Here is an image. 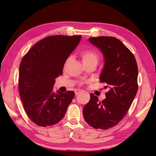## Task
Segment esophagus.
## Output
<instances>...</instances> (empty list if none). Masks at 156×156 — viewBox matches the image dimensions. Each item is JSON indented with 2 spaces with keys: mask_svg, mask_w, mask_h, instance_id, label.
<instances>
[{
  "mask_svg": "<svg viewBox=\"0 0 156 156\" xmlns=\"http://www.w3.org/2000/svg\"><path fill=\"white\" fill-rule=\"evenodd\" d=\"M83 91V90H76L75 93V95H78L80 93H81Z\"/></svg>",
  "mask_w": 156,
  "mask_h": 156,
  "instance_id": "esophagus-1",
  "label": "esophagus"
}]
</instances>
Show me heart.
<instances>
[{
	"mask_svg": "<svg viewBox=\"0 0 156 156\" xmlns=\"http://www.w3.org/2000/svg\"><path fill=\"white\" fill-rule=\"evenodd\" d=\"M80 56L83 63L90 62H98L99 56L97 52L93 50H84L80 52Z\"/></svg>",
	"mask_w": 156,
	"mask_h": 156,
	"instance_id": "1",
	"label": "heart"
}]
</instances>
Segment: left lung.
Here are the masks:
<instances>
[{"label":"left lung","instance_id":"obj_1","mask_svg":"<svg viewBox=\"0 0 156 156\" xmlns=\"http://www.w3.org/2000/svg\"><path fill=\"white\" fill-rule=\"evenodd\" d=\"M88 40L103 55L99 80L108 85L109 90L102 102L90 94V100L83 110V116L93 128L107 129L123 119L137 93L138 65L134 55L119 39L99 36Z\"/></svg>","mask_w":156,"mask_h":156}]
</instances>
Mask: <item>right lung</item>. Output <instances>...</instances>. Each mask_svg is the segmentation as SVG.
<instances>
[{
    "instance_id": "1",
    "label": "right lung",
    "mask_w": 156,
    "mask_h": 156,
    "mask_svg": "<svg viewBox=\"0 0 156 156\" xmlns=\"http://www.w3.org/2000/svg\"><path fill=\"white\" fill-rule=\"evenodd\" d=\"M81 37L57 35L44 38L34 44L20 63L21 100L29 118L38 126L46 127L59 122L75 96L72 91L55 93L53 87Z\"/></svg>"
}]
</instances>
